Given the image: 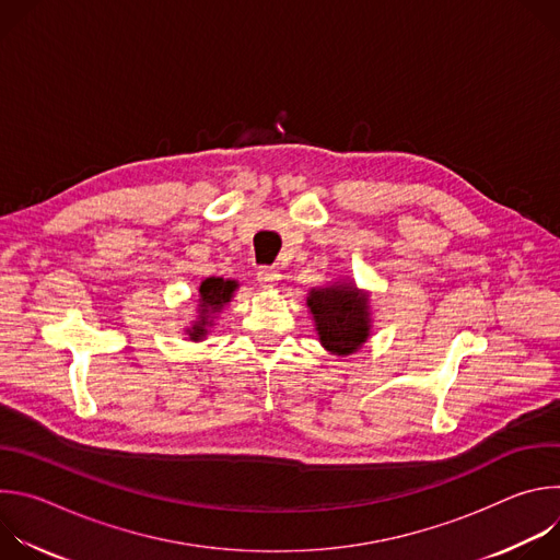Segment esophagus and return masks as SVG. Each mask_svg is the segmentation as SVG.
I'll return each mask as SVG.
<instances>
[{"label": "esophagus", "mask_w": 560, "mask_h": 560, "mask_svg": "<svg viewBox=\"0 0 560 560\" xmlns=\"http://www.w3.org/2000/svg\"><path fill=\"white\" fill-rule=\"evenodd\" d=\"M279 279H281V275H279V270L272 268V266H261V268L257 270V281H259L264 288H272L275 283H279Z\"/></svg>", "instance_id": "obj_1"}]
</instances>
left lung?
<instances>
[{"label":"left lung","instance_id":"8db88e82","mask_svg":"<svg viewBox=\"0 0 560 560\" xmlns=\"http://www.w3.org/2000/svg\"><path fill=\"white\" fill-rule=\"evenodd\" d=\"M322 343L337 354H352L370 332L368 299L352 285L312 290L307 296Z\"/></svg>","mask_w":560,"mask_h":560}]
</instances>
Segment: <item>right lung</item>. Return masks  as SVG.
<instances>
[{
    "label": "right lung",
    "instance_id": "1",
    "mask_svg": "<svg viewBox=\"0 0 560 560\" xmlns=\"http://www.w3.org/2000/svg\"><path fill=\"white\" fill-rule=\"evenodd\" d=\"M234 288H236L234 281H223V279H219V277H210V279H206V281L201 283V288H199V294H201V324H197V326L192 328L190 339H199V337L206 335L203 326H206V322L210 318L208 314L221 310V305L230 301Z\"/></svg>",
    "mask_w": 560,
    "mask_h": 560
}]
</instances>
